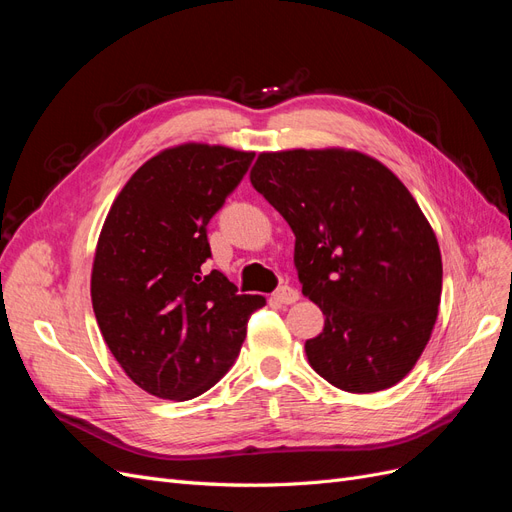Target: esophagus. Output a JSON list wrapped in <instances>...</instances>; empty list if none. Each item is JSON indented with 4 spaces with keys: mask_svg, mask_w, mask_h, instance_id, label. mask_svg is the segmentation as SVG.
I'll return each instance as SVG.
<instances>
[{
    "mask_svg": "<svg viewBox=\"0 0 512 512\" xmlns=\"http://www.w3.org/2000/svg\"><path fill=\"white\" fill-rule=\"evenodd\" d=\"M271 299H273L275 303H280V305H290V303H294V301H299V292L294 290L292 286L284 284V286H280V288H277V290L271 294Z\"/></svg>",
    "mask_w": 512,
    "mask_h": 512,
    "instance_id": "1",
    "label": "esophagus"
}]
</instances>
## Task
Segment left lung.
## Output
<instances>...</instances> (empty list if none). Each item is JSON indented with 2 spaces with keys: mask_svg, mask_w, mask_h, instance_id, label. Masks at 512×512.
Masks as SVG:
<instances>
[{
  "mask_svg": "<svg viewBox=\"0 0 512 512\" xmlns=\"http://www.w3.org/2000/svg\"><path fill=\"white\" fill-rule=\"evenodd\" d=\"M252 185L294 237L303 294L324 314L309 365L348 393L397 384L438 318L442 258L421 207L389 168L359 151L260 153Z\"/></svg>",
  "mask_w": 512,
  "mask_h": 512,
  "instance_id": "obj_1",
  "label": "left lung"
}]
</instances>
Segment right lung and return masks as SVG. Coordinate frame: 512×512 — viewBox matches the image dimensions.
Masks as SVG:
<instances>
[{
  "label": "right lung",
  "instance_id": "obj_1",
  "mask_svg": "<svg viewBox=\"0 0 512 512\" xmlns=\"http://www.w3.org/2000/svg\"><path fill=\"white\" fill-rule=\"evenodd\" d=\"M254 153L179 145L136 170L102 226L91 303L108 350L143 391L194 399L235 363L247 320L265 305L239 294L211 258L207 224Z\"/></svg>",
  "mask_w": 512,
  "mask_h": 512
}]
</instances>
